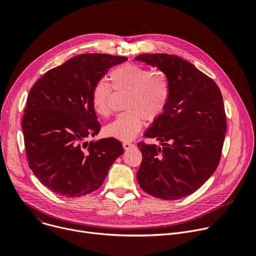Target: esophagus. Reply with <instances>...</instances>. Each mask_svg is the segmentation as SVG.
Returning a JSON list of instances; mask_svg holds the SVG:
<instances>
[{
	"label": "esophagus",
	"instance_id": "1",
	"mask_svg": "<svg viewBox=\"0 0 256 256\" xmlns=\"http://www.w3.org/2000/svg\"><path fill=\"white\" fill-rule=\"evenodd\" d=\"M134 146V144H130V142H124L123 144V148H124V150H129L130 148H132Z\"/></svg>",
	"mask_w": 256,
	"mask_h": 256
}]
</instances>
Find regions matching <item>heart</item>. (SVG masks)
<instances>
[{
	"label": "heart",
	"instance_id": "heart-1",
	"mask_svg": "<svg viewBox=\"0 0 256 256\" xmlns=\"http://www.w3.org/2000/svg\"><path fill=\"white\" fill-rule=\"evenodd\" d=\"M114 90L127 92L124 108L127 110L106 126L104 134L122 141L135 138L144 121H156L166 110L171 88L168 76L160 70H154L133 63H125L114 68L110 74ZM110 85L104 80L94 83L90 102L94 110L102 117L110 114Z\"/></svg>",
	"mask_w": 256,
	"mask_h": 256
}]
</instances>
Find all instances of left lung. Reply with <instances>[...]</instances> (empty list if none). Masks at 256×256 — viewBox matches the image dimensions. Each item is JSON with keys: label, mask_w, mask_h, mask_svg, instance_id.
I'll list each match as a JSON object with an SVG mask.
<instances>
[{"label": "left lung", "mask_w": 256, "mask_h": 256, "mask_svg": "<svg viewBox=\"0 0 256 256\" xmlns=\"http://www.w3.org/2000/svg\"><path fill=\"white\" fill-rule=\"evenodd\" d=\"M135 60L162 71L171 88L166 110L144 134L162 148L137 144L142 154L137 181L152 196L180 200L200 188L220 164L226 130L222 96L210 77L178 56L141 54Z\"/></svg>", "instance_id": "left-lung-1"}]
</instances>
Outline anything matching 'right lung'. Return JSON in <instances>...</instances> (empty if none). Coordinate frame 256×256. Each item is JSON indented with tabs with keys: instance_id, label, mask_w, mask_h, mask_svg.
<instances>
[{
	"instance_id": "add662e5",
	"label": "right lung",
	"mask_w": 256,
	"mask_h": 256,
	"mask_svg": "<svg viewBox=\"0 0 256 256\" xmlns=\"http://www.w3.org/2000/svg\"><path fill=\"white\" fill-rule=\"evenodd\" d=\"M127 60L106 54H82L52 68L28 94L22 130L28 166L52 192L80 197L98 189L123 152L116 138L86 141L100 124L90 102L94 85Z\"/></svg>"
}]
</instances>
